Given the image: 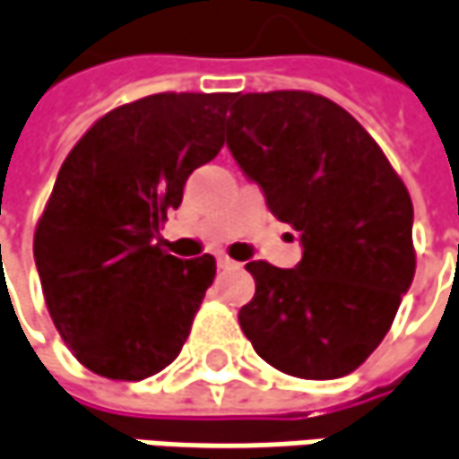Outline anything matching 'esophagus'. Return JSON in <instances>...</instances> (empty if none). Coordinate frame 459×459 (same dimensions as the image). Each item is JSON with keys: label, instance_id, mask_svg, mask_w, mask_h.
Masks as SVG:
<instances>
[{"label": "esophagus", "instance_id": "1", "mask_svg": "<svg viewBox=\"0 0 459 459\" xmlns=\"http://www.w3.org/2000/svg\"><path fill=\"white\" fill-rule=\"evenodd\" d=\"M217 265L219 268H232V265H238L230 255H217Z\"/></svg>", "mask_w": 459, "mask_h": 459}]
</instances>
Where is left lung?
Returning a JSON list of instances; mask_svg holds the SVG:
<instances>
[{
	"label": "left lung",
	"mask_w": 459,
	"mask_h": 459,
	"mask_svg": "<svg viewBox=\"0 0 459 459\" xmlns=\"http://www.w3.org/2000/svg\"><path fill=\"white\" fill-rule=\"evenodd\" d=\"M227 147L305 247L297 268L245 265L255 294L238 315L242 333L291 377L354 372L390 331L416 273L401 175L349 110L305 90L235 95Z\"/></svg>",
	"instance_id": "left-lung-1"
}]
</instances>
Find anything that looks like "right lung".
<instances>
[{"label": "right lung", "instance_id": "obj_1", "mask_svg": "<svg viewBox=\"0 0 459 459\" xmlns=\"http://www.w3.org/2000/svg\"><path fill=\"white\" fill-rule=\"evenodd\" d=\"M230 103V92H160L113 108L58 170L35 265L64 343L100 377H152L191 333L217 261H180L154 238L188 175L224 147Z\"/></svg>", "mask_w": 459, "mask_h": 459}]
</instances>
